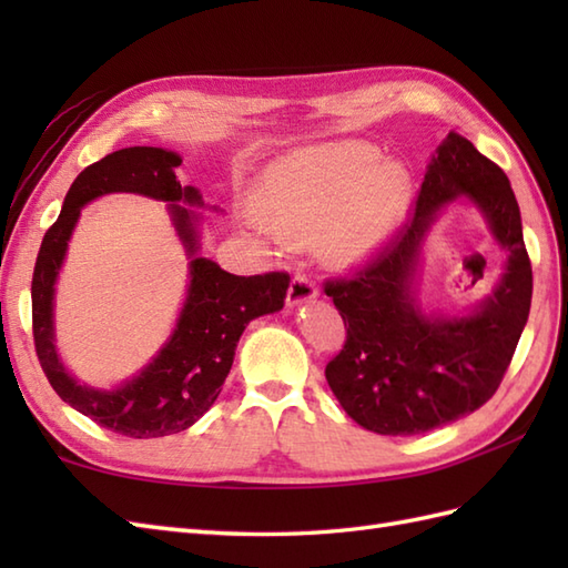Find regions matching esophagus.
I'll list each match as a JSON object with an SVG mask.
<instances>
[{
  "instance_id": "1",
  "label": "esophagus",
  "mask_w": 568,
  "mask_h": 568,
  "mask_svg": "<svg viewBox=\"0 0 568 568\" xmlns=\"http://www.w3.org/2000/svg\"><path fill=\"white\" fill-rule=\"evenodd\" d=\"M315 297H317V285L312 283L305 273H295L293 281H291V287H287L285 303L291 307H297V305L312 303Z\"/></svg>"
}]
</instances>
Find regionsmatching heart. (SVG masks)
Wrapping results in <instances>:
<instances>
[{
    "instance_id": "1",
    "label": "heart",
    "mask_w": 568,
    "mask_h": 568,
    "mask_svg": "<svg viewBox=\"0 0 568 568\" xmlns=\"http://www.w3.org/2000/svg\"><path fill=\"white\" fill-rule=\"evenodd\" d=\"M409 187L407 168L383 161L373 143H322L271 163L256 190L258 210L246 212L244 222L268 241L322 231L324 258L352 265L376 253L393 234Z\"/></svg>"
}]
</instances>
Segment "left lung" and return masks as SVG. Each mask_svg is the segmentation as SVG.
<instances>
[{"label": "left lung", "mask_w": 568, "mask_h": 568, "mask_svg": "<svg viewBox=\"0 0 568 568\" xmlns=\"http://www.w3.org/2000/svg\"><path fill=\"white\" fill-rule=\"evenodd\" d=\"M458 196L487 216L509 253L506 273L470 316H425L412 291L420 241L443 204ZM324 293L346 327L344 348L324 376L361 427L413 437L486 405L510 366L532 303V265L508 175L452 131L432 155L407 224L352 277L324 283Z\"/></svg>", "instance_id": "left-lung-1"}]
</instances>
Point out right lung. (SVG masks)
<instances>
[{"label":"right lung","instance_id":"right-lung-1","mask_svg":"<svg viewBox=\"0 0 568 568\" xmlns=\"http://www.w3.org/2000/svg\"><path fill=\"white\" fill-rule=\"evenodd\" d=\"M180 163L183 159L175 151L134 146L114 151L84 168L41 241L31 281L33 344L48 383L60 400L84 417L134 439L168 437L195 425L220 397L246 324L283 310L291 285V275L281 271L248 277L232 275L214 261L197 256L200 216L185 204L202 207L204 202L195 187L180 185L175 178ZM110 191H136L171 201L169 211L193 261L189 297L172 339L139 377L116 392H98L80 386L59 364L52 344V295L79 210Z\"/></svg>","mask_w":568,"mask_h":568}]
</instances>
